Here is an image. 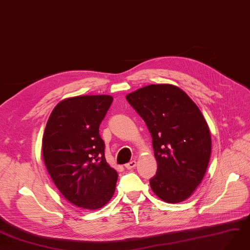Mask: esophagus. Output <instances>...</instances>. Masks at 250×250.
<instances>
[{
    "label": "esophagus",
    "instance_id": "34e87169",
    "mask_svg": "<svg viewBox=\"0 0 250 250\" xmlns=\"http://www.w3.org/2000/svg\"><path fill=\"white\" fill-rule=\"evenodd\" d=\"M137 166V162L136 161H131V162H129V163H127L126 165H125V167L127 168V169H133L134 167Z\"/></svg>",
    "mask_w": 250,
    "mask_h": 250
}]
</instances>
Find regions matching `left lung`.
<instances>
[{"label":"left lung","instance_id":"8db88e82","mask_svg":"<svg viewBox=\"0 0 250 250\" xmlns=\"http://www.w3.org/2000/svg\"><path fill=\"white\" fill-rule=\"evenodd\" d=\"M126 99L145 121L158 163L149 183L166 203L188 199L203 180L211 153L209 127L185 91L171 84H152Z\"/></svg>","mask_w":250,"mask_h":250}]
</instances>
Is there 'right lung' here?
<instances>
[{
    "mask_svg": "<svg viewBox=\"0 0 250 250\" xmlns=\"http://www.w3.org/2000/svg\"><path fill=\"white\" fill-rule=\"evenodd\" d=\"M113 98L106 94L65 99L53 108L42 140L44 164L60 192L89 210L105 206L118 172L107 163L99 127Z\"/></svg>",
    "mask_w": 250,
    "mask_h": 250,
    "instance_id": "right-lung-1",
    "label": "right lung"
}]
</instances>
